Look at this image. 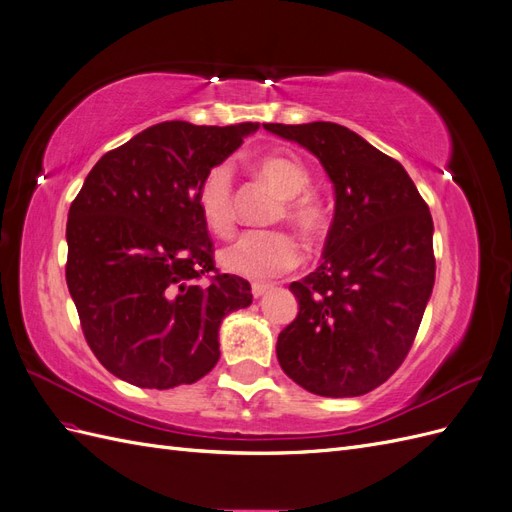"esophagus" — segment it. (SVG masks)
Instances as JSON below:
<instances>
[{
	"mask_svg": "<svg viewBox=\"0 0 512 512\" xmlns=\"http://www.w3.org/2000/svg\"><path fill=\"white\" fill-rule=\"evenodd\" d=\"M273 288V284H265V282H254L252 284V294L256 299H260V297H265V294L269 292Z\"/></svg>",
	"mask_w": 512,
	"mask_h": 512,
	"instance_id": "obj_1",
	"label": "esophagus"
}]
</instances>
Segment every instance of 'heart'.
Wrapping results in <instances>:
<instances>
[{
  "instance_id": "heart-1",
  "label": "heart",
  "mask_w": 512,
  "mask_h": 512,
  "mask_svg": "<svg viewBox=\"0 0 512 512\" xmlns=\"http://www.w3.org/2000/svg\"><path fill=\"white\" fill-rule=\"evenodd\" d=\"M252 177L265 183L282 198V207L277 209L275 222L286 220L297 228L307 241H320L329 232L331 215L322 200L309 194V170L297 158L269 153V156L254 158L247 164ZM196 205L200 218L215 235L226 237L237 222L235 188L228 166H213L205 179L200 181L196 194ZM303 258L299 241L284 230L245 232L220 252L222 267L252 280L282 275L294 269Z\"/></svg>"
}]
</instances>
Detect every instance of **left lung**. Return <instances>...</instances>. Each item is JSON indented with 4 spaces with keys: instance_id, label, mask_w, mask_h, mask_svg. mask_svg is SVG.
<instances>
[{
    "instance_id": "8db88e82",
    "label": "left lung",
    "mask_w": 512,
    "mask_h": 512,
    "mask_svg": "<svg viewBox=\"0 0 512 512\" xmlns=\"http://www.w3.org/2000/svg\"><path fill=\"white\" fill-rule=\"evenodd\" d=\"M262 128L314 153L335 190L320 267L290 284L299 314L277 337V361L314 395H365L421 327L436 282L429 207L404 166L339 123Z\"/></svg>"
}]
</instances>
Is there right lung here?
Returning a JSON list of instances; mask_svg holds the SVG:
<instances>
[{
	"label": "right lung",
	"instance_id": "add662e5",
	"mask_svg": "<svg viewBox=\"0 0 512 512\" xmlns=\"http://www.w3.org/2000/svg\"><path fill=\"white\" fill-rule=\"evenodd\" d=\"M258 123L164 121L104 153L68 211L66 282L87 344L113 376L175 389L220 359L222 320L252 303L243 277L215 273L196 194Z\"/></svg>",
	"mask_w": 512,
	"mask_h": 512
}]
</instances>
